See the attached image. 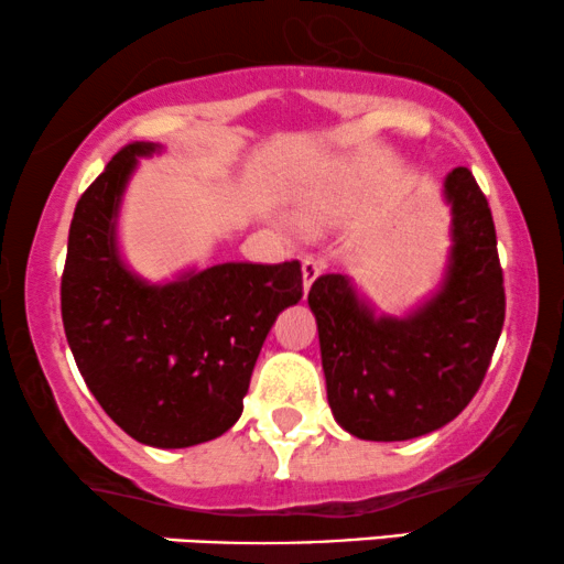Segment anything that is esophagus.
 I'll use <instances>...</instances> for the list:
<instances>
[{"label":"esophagus","instance_id":"34e87169","mask_svg":"<svg viewBox=\"0 0 564 564\" xmlns=\"http://www.w3.org/2000/svg\"><path fill=\"white\" fill-rule=\"evenodd\" d=\"M324 272V261L316 259V256H303V282H305V292L311 290V284L316 282V276Z\"/></svg>","mask_w":564,"mask_h":564}]
</instances>
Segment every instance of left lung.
Masks as SVG:
<instances>
[{"label":"left lung","mask_w":564,"mask_h":564,"mask_svg":"<svg viewBox=\"0 0 564 564\" xmlns=\"http://www.w3.org/2000/svg\"><path fill=\"white\" fill-rule=\"evenodd\" d=\"M445 202L453 215L445 280L409 316H376L345 274L318 276L308 292L328 406L362 441H412L456 420L500 339L506 288L495 223L469 167L448 173Z\"/></svg>","instance_id":"8db88e82"}]
</instances>
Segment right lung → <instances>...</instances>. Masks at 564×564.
Instances as JSON below:
<instances>
[{
	"mask_svg": "<svg viewBox=\"0 0 564 564\" xmlns=\"http://www.w3.org/2000/svg\"><path fill=\"white\" fill-rule=\"evenodd\" d=\"M116 152L79 196L62 274V321L87 389L123 433L188 448L236 425L276 316L303 297L300 261L217 264L150 284L123 264L116 217L137 160Z\"/></svg>",
	"mask_w": 564,
	"mask_h": 564,
	"instance_id": "obj_1",
	"label": "right lung"
}]
</instances>
